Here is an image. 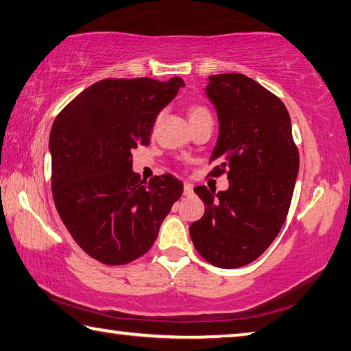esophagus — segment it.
Returning <instances> with one entry per match:
<instances>
[{
	"mask_svg": "<svg viewBox=\"0 0 351 351\" xmlns=\"http://www.w3.org/2000/svg\"><path fill=\"white\" fill-rule=\"evenodd\" d=\"M184 195L186 197L193 195V186L191 184V182H184Z\"/></svg>",
	"mask_w": 351,
	"mask_h": 351,
	"instance_id": "34e87169",
	"label": "esophagus"
}]
</instances>
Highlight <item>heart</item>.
I'll list each match as a JSON object with an SVG mask.
<instances>
[{
  "label": "heart",
  "mask_w": 351,
  "mask_h": 351,
  "mask_svg": "<svg viewBox=\"0 0 351 351\" xmlns=\"http://www.w3.org/2000/svg\"><path fill=\"white\" fill-rule=\"evenodd\" d=\"M204 117H210L209 110L204 108V106H199V104H193L189 108V120L193 121V120H198V119H204Z\"/></svg>",
  "instance_id": "b5f03b06"
}]
</instances>
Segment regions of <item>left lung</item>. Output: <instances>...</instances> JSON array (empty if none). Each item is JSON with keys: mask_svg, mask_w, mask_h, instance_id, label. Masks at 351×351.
<instances>
[{"mask_svg": "<svg viewBox=\"0 0 351 351\" xmlns=\"http://www.w3.org/2000/svg\"><path fill=\"white\" fill-rule=\"evenodd\" d=\"M206 95L219 115V138L210 156L213 175L230 187L215 193L193 189L206 206L189 228L203 258L220 269L258 259L285 223L295 187L300 156L291 117L274 93L241 73L209 76Z\"/></svg>", "mask_w": 351, "mask_h": 351, "instance_id": "1", "label": "left lung"}]
</instances>
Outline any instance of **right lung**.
<instances>
[{
  "label": "right lung",
  "instance_id": "right-lung-1",
  "mask_svg": "<svg viewBox=\"0 0 351 351\" xmlns=\"http://www.w3.org/2000/svg\"><path fill=\"white\" fill-rule=\"evenodd\" d=\"M181 77L98 81L60 110L49 134L56 209L93 259L123 265L145 254L182 195L173 175L147 181L132 171L131 149L149 143L156 117Z\"/></svg>",
  "mask_w": 351,
  "mask_h": 351
}]
</instances>
